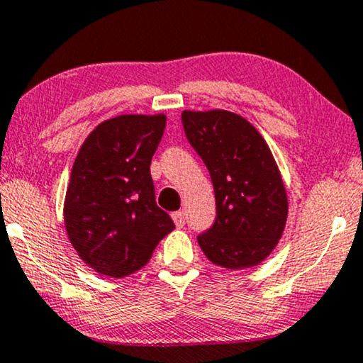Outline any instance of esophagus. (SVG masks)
Returning <instances> with one entry per match:
<instances>
[{"mask_svg":"<svg viewBox=\"0 0 363 363\" xmlns=\"http://www.w3.org/2000/svg\"><path fill=\"white\" fill-rule=\"evenodd\" d=\"M172 219H174V223H176L177 228L184 226L186 218H184V213H182V211H176V213H172Z\"/></svg>","mask_w":363,"mask_h":363,"instance_id":"esophagus-1","label":"esophagus"}]
</instances>
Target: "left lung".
<instances>
[{
  "label": "left lung",
  "instance_id": "left-lung-1",
  "mask_svg": "<svg viewBox=\"0 0 363 363\" xmlns=\"http://www.w3.org/2000/svg\"><path fill=\"white\" fill-rule=\"evenodd\" d=\"M182 125L214 186L216 219L197 236L201 250L228 269L259 264L278 245L288 216L268 144L246 118L228 110H184Z\"/></svg>",
  "mask_w": 363,
  "mask_h": 363
}]
</instances>
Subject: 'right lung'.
I'll return each instance as SVG.
<instances>
[{
  "instance_id": "add662e5",
  "label": "right lung",
  "mask_w": 363,
  "mask_h": 363,
  "mask_svg": "<svg viewBox=\"0 0 363 363\" xmlns=\"http://www.w3.org/2000/svg\"><path fill=\"white\" fill-rule=\"evenodd\" d=\"M166 116H118L90 132L65 196L68 240L100 274L123 278L149 263L174 223L155 204L150 160Z\"/></svg>"
}]
</instances>
